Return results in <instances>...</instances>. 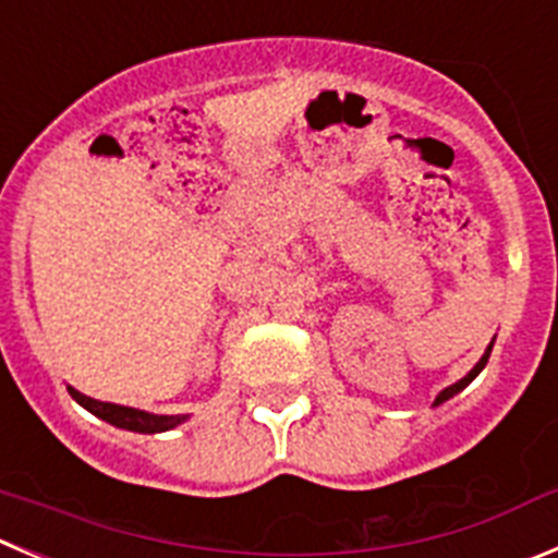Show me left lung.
Returning a JSON list of instances; mask_svg holds the SVG:
<instances>
[{"mask_svg":"<svg viewBox=\"0 0 558 558\" xmlns=\"http://www.w3.org/2000/svg\"><path fill=\"white\" fill-rule=\"evenodd\" d=\"M490 352H493V343H490V347H487V350H484L482 361H478V363H476V366H473V368H471V372H468V374H465V377H462V379H460V383L449 385V388H444V390H440V393H437L435 404H444V402H446V399H451V397H454V393H460V390H462V388H465V385H471V383H473V379H476V377H478V372H482V368H484V366H487V361H490Z\"/></svg>","mask_w":558,"mask_h":558,"instance_id":"8db88e82","label":"left lung"}]
</instances>
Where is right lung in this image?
Returning a JSON list of instances; mask_svg holds the SVG:
<instances>
[{
    "mask_svg": "<svg viewBox=\"0 0 558 558\" xmlns=\"http://www.w3.org/2000/svg\"><path fill=\"white\" fill-rule=\"evenodd\" d=\"M68 393L76 399L85 410H90L93 415H98L101 421L112 426H121V429L129 432H143V435H154V432H168L173 426H179L181 421H186V415H154L145 413V410L137 408H123V404H109V402H98V399L85 397L76 388H68Z\"/></svg>",
    "mask_w": 558,
    "mask_h": 558,
    "instance_id": "add662e5",
    "label": "right lung"
}]
</instances>
